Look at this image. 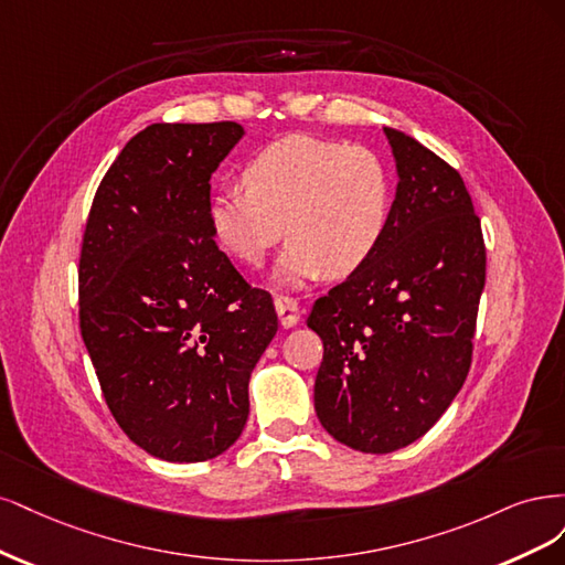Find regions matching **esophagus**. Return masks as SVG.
I'll return each instance as SVG.
<instances>
[{"label": "esophagus", "mask_w": 565, "mask_h": 565, "mask_svg": "<svg viewBox=\"0 0 565 565\" xmlns=\"http://www.w3.org/2000/svg\"><path fill=\"white\" fill-rule=\"evenodd\" d=\"M275 307H277V317H279V323L284 326V329H294V326L300 321V307L294 298L277 296Z\"/></svg>", "instance_id": "1"}]
</instances>
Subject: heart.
I'll list each match as a JSON object with an SVG mask.
<instances>
[{
    "label": "heart",
    "mask_w": 565,
    "mask_h": 565,
    "mask_svg": "<svg viewBox=\"0 0 565 565\" xmlns=\"http://www.w3.org/2000/svg\"><path fill=\"white\" fill-rule=\"evenodd\" d=\"M242 178L244 188L209 199V230L232 260L258 267L286 227L290 242L275 269L281 286L352 275L390 227V169L361 145L284 136L253 154Z\"/></svg>",
    "instance_id": "b5f03b06"
}]
</instances>
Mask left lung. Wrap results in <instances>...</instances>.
Here are the masks:
<instances>
[{
	"instance_id": "left-lung-1",
	"label": "left lung",
	"mask_w": 565,
	"mask_h": 565,
	"mask_svg": "<svg viewBox=\"0 0 565 565\" xmlns=\"http://www.w3.org/2000/svg\"><path fill=\"white\" fill-rule=\"evenodd\" d=\"M396 161L373 256L315 302V411L335 441L392 452L420 439L465 385L486 284L481 221L460 173L385 126Z\"/></svg>"
}]
</instances>
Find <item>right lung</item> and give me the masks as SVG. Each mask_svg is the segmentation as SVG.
<instances>
[{
  "label": "right lung",
  "instance_id": "right-lung-1",
  "mask_svg": "<svg viewBox=\"0 0 565 565\" xmlns=\"http://www.w3.org/2000/svg\"><path fill=\"white\" fill-rule=\"evenodd\" d=\"M236 121L152 124L107 169L79 258V326L107 408L145 452L204 462L244 431L248 380L279 321L206 221Z\"/></svg>",
  "mask_w": 565,
  "mask_h": 565
}]
</instances>
